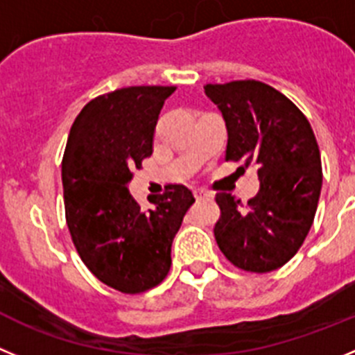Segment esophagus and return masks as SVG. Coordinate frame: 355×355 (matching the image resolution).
Returning a JSON list of instances; mask_svg holds the SVG:
<instances>
[{
	"instance_id": "obj_1",
	"label": "esophagus",
	"mask_w": 355,
	"mask_h": 355,
	"mask_svg": "<svg viewBox=\"0 0 355 355\" xmlns=\"http://www.w3.org/2000/svg\"><path fill=\"white\" fill-rule=\"evenodd\" d=\"M193 193H194V198H196V200H214L212 194L207 193V191H203V189H194Z\"/></svg>"
}]
</instances>
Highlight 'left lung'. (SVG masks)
<instances>
[{
	"mask_svg": "<svg viewBox=\"0 0 355 355\" xmlns=\"http://www.w3.org/2000/svg\"><path fill=\"white\" fill-rule=\"evenodd\" d=\"M228 130L226 161L257 171L260 191L248 209L230 193L216 196L219 249L249 272H270L304 242L322 189L320 150L311 125L290 98L260 81L207 85Z\"/></svg>",
	"mask_w": 355,
	"mask_h": 355,
	"instance_id": "8db88e82",
	"label": "left lung"
}]
</instances>
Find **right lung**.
Returning <instances> with one entry per match:
<instances>
[{
  "label": "right lung",
  "mask_w": 355,
  "mask_h": 355,
  "mask_svg": "<svg viewBox=\"0 0 355 355\" xmlns=\"http://www.w3.org/2000/svg\"><path fill=\"white\" fill-rule=\"evenodd\" d=\"M175 86H129L94 98L70 129L62 162L67 226L85 265L123 293L154 288L171 267V244L194 196L185 185L148 196L129 191L134 168L154 152L162 104Z\"/></svg>",
  "instance_id": "add662e5"
}]
</instances>
